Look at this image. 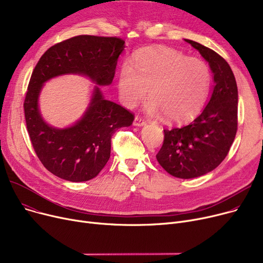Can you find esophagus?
<instances>
[{"instance_id": "1", "label": "esophagus", "mask_w": 263, "mask_h": 263, "mask_svg": "<svg viewBox=\"0 0 263 263\" xmlns=\"http://www.w3.org/2000/svg\"><path fill=\"white\" fill-rule=\"evenodd\" d=\"M145 124H146V121H145L142 117L136 116V117L134 118L133 126H135V127H143V126H145Z\"/></svg>"}]
</instances>
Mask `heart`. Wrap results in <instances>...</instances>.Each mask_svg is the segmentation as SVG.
<instances>
[{"label":"heart","mask_w":263,"mask_h":263,"mask_svg":"<svg viewBox=\"0 0 263 263\" xmlns=\"http://www.w3.org/2000/svg\"><path fill=\"white\" fill-rule=\"evenodd\" d=\"M211 82L210 69L199 59H189L171 48H149L123 64L118 77L119 96L124 105L134 107L148 92L150 115H165L182 122L203 107Z\"/></svg>","instance_id":"1"}]
</instances>
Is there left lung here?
<instances>
[{
	"mask_svg": "<svg viewBox=\"0 0 263 263\" xmlns=\"http://www.w3.org/2000/svg\"><path fill=\"white\" fill-rule=\"evenodd\" d=\"M208 62L213 73L210 100L187 124L164 130L157 155L170 175L191 179L208 174L226 158L238 129V87L228 63L213 50L185 39Z\"/></svg>",
	"mask_w": 263,
	"mask_h": 263,
	"instance_id": "obj_1",
	"label": "left lung"
}]
</instances>
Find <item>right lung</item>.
I'll use <instances>...</instances> for the list:
<instances>
[{"label":"right lung","mask_w":263,"mask_h":263,"mask_svg":"<svg viewBox=\"0 0 263 263\" xmlns=\"http://www.w3.org/2000/svg\"><path fill=\"white\" fill-rule=\"evenodd\" d=\"M123 50L120 38L80 35L48 49L34 69L23 105L27 131L40 162L64 180L82 182L95 178L109 159L113 134L134 120L132 113L106 100L100 89L113 82ZM65 74L86 76L95 85L86 113L61 129L43 120L37 100L46 81Z\"/></svg>","instance_id":"obj_1"}]
</instances>
